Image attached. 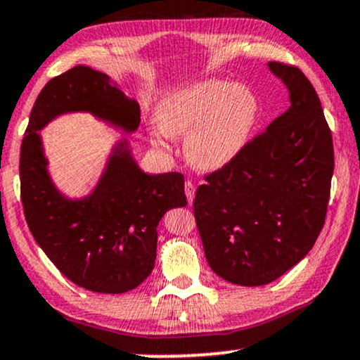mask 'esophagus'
<instances>
[{
    "label": "esophagus",
    "instance_id": "esophagus-1",
    "mask_svg": "<svg viewBox=\"0 0 360 360\" xmlns=\"http://www.w3.org/2000/svg\"><path fill=\"white\" fill-rule=\"evenodd\" d=\"M184 193H186V198H188V202L193 204L194 201V194H195V186L193 181H186L184 183Z\"/></svg>",
    "mask_w": 360,
    "mask_h": 360
}]
</instances>
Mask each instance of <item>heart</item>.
<instances>
[{"mask_svg": "<svg viewBox=\"0 0 360 360\" xmlns=\"http://www.w3.org/2000/svg\"><path fill=\"white\" fill-rule=\"evenodd\" d=\"M257 116V98L249 88L221 79L199 81L159 103L153 139L162 146L169 136L186 134L184 153L191 165L202 171L221 169L248 146Z\"/></svg>", "mask_w": 360, "mask_h": 360, "instance_id": "1", "label": "heart"}]
</instances>
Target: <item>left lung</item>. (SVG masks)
I'll list each match as a JSON object with an SVG mask.
<instances>
[{"label": "left lung", "instance_id": "left-lung-1", "mask_svg": "<svg viewBox=\"0 0 360 360\" xmlns=\"http://www.w3.org/2000/svg\"><path fill=\"white\" fill-rule=\"evenodd\" d=\"M290 106L231 165L204 176L194 217L211 269L238 285L276 281L307 256L326 221L334 172L319 96L292 65L271 61Z\"/></svg>", "mask_w": 360, "mask_h": 360}]
</instances>
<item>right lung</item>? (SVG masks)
Segmentation results:
<instances>
[{
    "label": "right lung",
    "instance_id": "right-lung-1",
    "mask_svg": "<svg viewBox=\"0 0 360 360\" xmlns=\"http://www.w3.org/2000/svg\"><path fill=\"white\" fill-rule=\"evenodd\" d=\"M88 111L126 133L138 129L139 104L104 72L75 66L41 89L20 154L21 202L36 243L71 282L93 292L138 288L156 261V227L186 206L181 172L146 174L126 141L117 143L93 193L68 199L54 188L38 131L63 112Z\"/></svg>",
    "mask_w": 360,
    "mask_h": 360
}]
</instances>
